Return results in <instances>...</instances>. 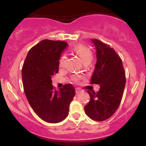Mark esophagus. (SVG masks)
<instances>
[{"instance_id": "obj_1", "label": "esophagus", "mask_w": 146, "mask_h": 146, "mask_svg": "<svg viewBox=\"0 0 146 146\" xmlns=\"http://www.w3.org/2000/svg\"><path fill=\"white\" fill-rule=\"evenodd\" d=\"M81 92H82L81 89H80V88H75V93H76V94H79V93H81Z\"/></svg>"}]
</instances>
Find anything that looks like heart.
<instances>
[{
	"label": "heart",
	"mask_w": 146,
	"mask_h": 146,
	"mask_svg": "<svg viewBox=\"0 0 146 146\" xmlns=\"http://www.w3.org/2000/svg\"><path fill=\"white\" fill-rule=\"evenodd\" d=\"M73 51L75 54L78 55L81 58L82 61L83 62L84 64H88L93 60V53H92L89 48H87L86 46H84V45H77V46H75L73 48ZM66 59H67V57H66V55H63L60 58L59 60V66L60 67H63L64 66L65 64H66ZM79 79H80L79 76H75L73 78V80L75 82H77L78 81Z\"/></svg>",
	"instance_id": "heart-1"
}]
</instances>
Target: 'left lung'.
<instances>
[{"mask_svg": "<svg viewBox=\"0 0 146 146\" xmlns=\"http://www.w3.org/2000/svg\"><path fill=\"white\" fill-rule=\"evenodd\" d=\"M91 42L96 48L97 62L90 83L100 84V88L98 93L87 90L90 102L84 110L91 119L102 121L119 106L125 85V72L121 58L110 45L97 39Z\"/></svg>", "mask_w": 146, "mask_h": 146, "instance_id": "obj_1", "label": "left lung"}]
</instances>
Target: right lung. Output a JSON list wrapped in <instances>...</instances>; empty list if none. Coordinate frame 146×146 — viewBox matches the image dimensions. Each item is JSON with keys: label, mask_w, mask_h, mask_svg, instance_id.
I'll list each match as a JSON object with an SVG mask.
<instances>
[{"label": "right lung", "mask_w": 146, "mask_h": 146, "mask_svg": "<svg viewBox=\"0 0 146 146\" xmlns=\"http://www.w3.org/2000/svg\"><path fill=\"white\" fill-rule=\"evenodd\" d=\"M68 43L43 40L28 52L22 68L24 91L30 106L40 118L48 123H58L68 115L75 95L71 84L55 90L51 77L58 73L59 60Z\"/></svg>", "instance_id": "right-lung-1"}]
</instances>
